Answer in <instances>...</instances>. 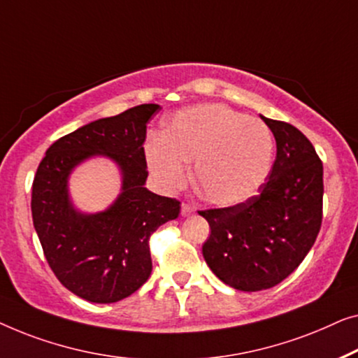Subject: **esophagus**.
I'll return each mask as SVG.
<instances>
[{"mask_svg":"<svg viewBox=\"0 0 358 358\" xmlns=\"http://www.w3.org/2000/svg\"><path fill=\"white\" fill-rule=\"evenodd\" d=\"M194 214V208L193 206H189V204H181V215H183V217H189V215H193Z\"/></svg>","mask_w":358,"mask_h":358,"instance_id":"esophagus-1","label":"esophagus"}]
</instances>
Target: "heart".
Instances as JSON below:
<instances>
[{
  "label": "heart",
  "mask_w": 358,
  "mask_h": 358,
  "mask_svg": "<svg viewBox=\"0 0 358 358\" xmlns=\"http://www.w3.org/2000/svg\"><path fill=\"white\" fill-rule=\"evenodd\" d=\"M274 138L258 118L222 103L180 110L162 134L145 141V164L164 189H177L193 164V180L208 203L235 206L256 194L273 165Z\"/></svg>",
  "instance_id": "1"
}]
</instances>
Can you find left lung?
Here are the masks:
<instances>
[{"mask_svg":"<svg viewBox=\"0 0 358 358\" xmlns=\"http://www.w3.org/2000/svg\"><path fill=\"white\" fill-rule=\"evenodd\" d=\"M278 154L258 194L231 208L199 210L210 235L203 256L236 290L278 285L299 268L323 220V164L313 144L289 123L266 118Z\"/></svg>","mask_w":358,"mask_h":358,"instance_id":"left-lung-1","label":"left lung"}]
</instances>
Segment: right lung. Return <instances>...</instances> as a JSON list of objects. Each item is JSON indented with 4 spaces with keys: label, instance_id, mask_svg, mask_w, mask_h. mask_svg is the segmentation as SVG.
Segmentation results:
<instances>
[{
    "label": "right lung",
    "instance_id": "add662e5",
    "mask_svg": "<svg viewBox=\"0 0 358 358\" xmlns=\"http://www.w3.org/2000/svg\"><path fill=\"white\" fill-rule=\"evenodd\" d=\"M160 110L143 103L84 124L50 145L32 183V219L58 280L92 303L134 294L152 271L149 236L178 217L180 201L145 188V124ZM107 157L122 173V191L105 211L87 215L71 201L69 175L85 159Z\"/></svg>",
    "mask_w": 358,
    "mask_h": 358
}]
</instances>
